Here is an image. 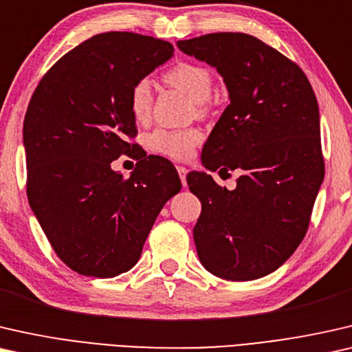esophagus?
I'll list each match as a JSON object with an SVG mask.
<instances>
[{
  "instance_id": "esophagus-1",
  "label": "esophagus",
  "mask_w": 352,
  "mask_h": 352,
  "mask_svg": "<svg viewBox=\"0 0 352 352\" xmlns=\"http://www.w3.org/2000/svg\"><path fill=\"white\" fill-rule=\"evenodd\" d=\"M177 172H178V175H180V180H182L183 185H186V174H188V169H186V167H183V166H177Z\"/></svg>"
}]
</instances>
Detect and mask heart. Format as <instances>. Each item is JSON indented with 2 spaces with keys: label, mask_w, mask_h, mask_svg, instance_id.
Here are the masks:
<instances>
[{
  "label": "heart",
  "mask_w": 352,
  "mask_h": 352,
  "mask_svg": "<svg viewBox=\"0 0 352 352\" xmlns=\"http://www.w3.org/2000/svg\"><path fill=\"white\" fill-rule=\"evenodd\" d=\"M166 82L178 91L185 92L191 100L197 102L199 111H206V100L212 92V75L206 67L197 63H178L166 73ZM131 113L137 121L145 120L151 110V86L148 79H140L131 91ZM202 135L196 129L186 131H160L153 132L148 138V146L151 151L169 156L172 160H186L199 145Z\"/></svg>",
  "instance_id": "obj_1"
}]
</instances>
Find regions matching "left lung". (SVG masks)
<instances>
[{
	"label": "left lung",
	"instance_id": "obj_1",
	"mask_svg": "<svg viewBox=\"0 0 352 352\" xmlns=\"http://www.w3.org/2000/svg\"><path fill=\"white\" fill-rule=\"evenodd\" d=\"M177 46L217 68L230 94L202 164L244 172L231 191L206 172L188 174L202 204L197 256L221 279H258L284 265L308 230L324 180L318 100L301 68L252 34L210 33Z\"/></svg>",
	"mask_w": 352,
	"mask_h": 352
}]
</instances>
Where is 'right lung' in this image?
<instances>
[{
    "mask_svg": "<svg viewBox=\"0 0 352 352\" xmlns=\"http://www.w3.org/2000/svg\"><path fill=\"white\" fill-rule=\"evenodd\" d=\"M174 56L170 43L108 32L65 54L39 81L23 121L27 195L63 263L115 277L137 263L157 214L182 188L175 167L140 156L129 178L111 169L137 143L131 91Z\"/></svg>",
    "mask_w": 352,
    "mask_h": 352,
    "instance_id": "1",
    "label": "right lung"
}]
</instances>
